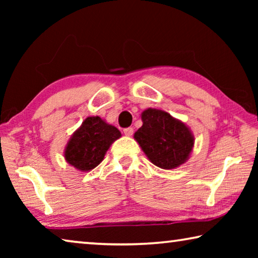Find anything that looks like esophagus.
Returning <instances> with one entry per match:
<instances>
[{
    "mask_svg": "<svg viewBox=\"0 0 258 258\" xmlns=\"http://www.w3.org/2000/svg\"><path fill=\"white\" fill-rule=\"evenodd\" d=\"M133 132H134L133 127H127V128L124 130V134L126 135V137H131V135L133 134Z\"/></svg>",
    "mask_w": 258,
    "mask_h": 258,
    "instance_id": "esophagus-1",
    "label": "esophagus"
}]
</instances>
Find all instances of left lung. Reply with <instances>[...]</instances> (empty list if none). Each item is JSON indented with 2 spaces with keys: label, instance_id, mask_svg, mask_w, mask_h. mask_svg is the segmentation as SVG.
<instances>
[{
  "label": "left lung",
  "instance_id": "1",
  "mask_svg": "<svg viewBox=\"0 0 258 258\" xmlns=\"http://www.w3.org/2000/svg\"><path fill=\"white\" fill-rule=\"evenodd\" d=\"M142 126L134 140L152 164L163 169H174L185 163L195 146L191 130L160 109L148 108L141 113Z\"/></svg>",
  "mask_w": 258,
  "mask_h": 258
}]
</instances>
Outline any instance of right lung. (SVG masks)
<instances>
[{"instance_id":"1","label":"right lung","mask_w":258,"mask_h":258,"mask_svg":"<svg viewBox=\"0 0 258 258\" xmlns=\"http://www.w3.org/2000/svg\"><path fill=\"white\" fill-rule=\"evenodd\" d=\"M120 137L119 130L106 123L101 117H87L69 139L63 152L64 159L77 171H92Z\"/></svg>"}]
</instances>
